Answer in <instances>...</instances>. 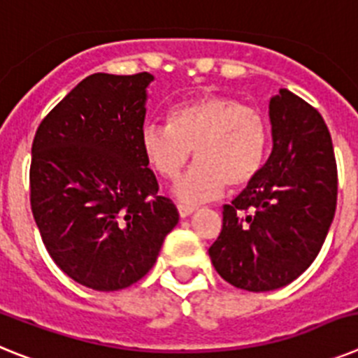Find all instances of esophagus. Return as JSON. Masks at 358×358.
<instances>
[{
	"label": "esophagus",
	"mask_w": 358,
	"mask_h": 358,
	"mask_svg": "<svg viewBox=\"0 0 358 358\" xmlns=\"http://www.w3.org/2000/svg\"><path fill=\"white\" fill-rule=\"evenodd\" d=\"M177 211H179V217L186 218V217H189V215L194 213L195 208H192V206H179V208H177Z\"/></svg>",
	"instance_id": "esophagus-1"
}]
</instances>
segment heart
<instances>
[{
	"label": "heart",
	"mask_w": 358,
	"mask_h": 358,
	"mask_svg": "<svg viewBox=\"0 0 358 358\" xmlns=\"http://www.w3.org/2000/svg\"><path fill=\"white\" fill-rule=\"evenodd\" d=\"M268 127L264 115L224 94H204L173 107L169 125L147 123L140 147L150 169L177 181L192 152L197 161L173 194L182 204L213 201L229 188H242L258 176L265 159Z\"/></svg>",
	"instance_id": "heart-1"
}]
</instances>
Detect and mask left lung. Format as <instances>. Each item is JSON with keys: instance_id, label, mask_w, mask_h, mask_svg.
<instances>
[{"instance_id": "left-lung-1", "label": "left lung", "mask_w": 358, "mask_h": 358, "mask_svg": "<svg viewBox=\"0 0 358 358\" xmlns=\"http://www.w3.org/2000/svg\"><path fill=\"white\" fill-rule=\"evenodd\" d=\"M273 150L258 176L224 206L210 258L227 283L268 292L312 265L334 222L337 164L327 123L303 98L268 100Z\"/></svg>"}]
</instances>
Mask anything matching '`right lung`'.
<instances>
[{"label":"right lung","instance_id":"add662e5","mask_svg":"<svg viewBox=\"0 0 358 358\" xmlns=\"http://www.w3.org/2000/svg\"><path fill=\"white\" fill-rule=\"evenodd\" d=\"M150 82V73L85 77L31 145L30 202L44 245L62 273L100 292L141 280L179 222L140 147Z\"/></svg>","mask_w":358,"mask_h":358}]
</instances>
